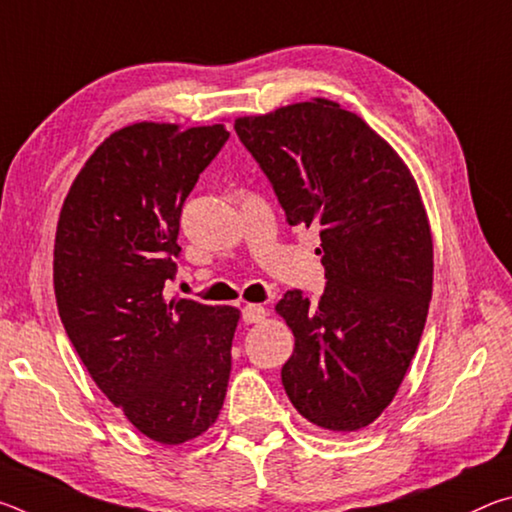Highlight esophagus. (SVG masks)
Wrapping results in <instances>:
<instances>
[{"label":"esophagus","instance_id":"obj_1","mask_svg":"<svg viewBox=\"0 0 512 512\" xmlns=\"http://www.w3.org/2000/svg\"><path fill=\"white\" fill-rule=\"evenodd\" d=\"M264 316H266V309L262 305H246L241 309V320H244L246 325L259 323V320H264Z\"/></svg>","mask_w":512,"mask_h":512}]
</instances>
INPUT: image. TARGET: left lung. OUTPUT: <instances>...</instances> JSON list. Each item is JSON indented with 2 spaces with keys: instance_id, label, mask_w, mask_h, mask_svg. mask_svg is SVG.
I'll use <instances>...</instances> for the list:
<instances>
[{
  "instance_id": "left-lung-1",
  "label": "left lung",
  "mask_w": 512,
  "mask_h": 512,
  "mask_svg": "<svg viewBox=\"0 0 512 512\" xmlns=\"http://www.w3.org/2000/svg\"><path fill=\"white\" fill-rule=\"evenodd\" d=\"M289 225L316 228L325 291L284 293L296 336L282 386L309 422L357 431L393 402L433 287L427 214L409 169L339 103L316 99L235 121Z\"/></svg>"
}]
</instances>
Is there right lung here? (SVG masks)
I'll return each instance as SVG.
<instances>
[{"label": "right lung", "instance_id": "obj_1", "mask_svg": "<svg viewBox=\"0 0 512 512\" xmlns=\"http://www.w3.org/2000/svg\"><path fill=\"white\" fill-rule=\"evenodd\" d=\"M230 133L133 124L90 155L63 203L54 291L69 341L137 431L180 445L219 418L239 311L169 298L183 205Z\"/></svg>", "mask_w": 512, "mask_h": 512}]
</instances>
